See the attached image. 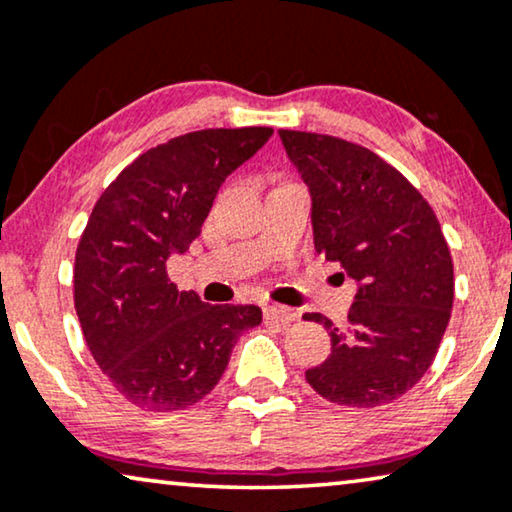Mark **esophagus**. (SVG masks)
Here are the masks:
<instances>
[{"label": "esophagus", "mask_w": 512, "mask_h": 512, "mask_svg": "<svg viewBox=\"0 0 512 512\" xmlns=\"http://www.w3.org/2000/svg\"><path fill=\"white\" fill-rule=\"evenodd\" d=\"M297 318V313L292 311V308H285V306H266L264 308V320L266 322H278V325H290Z\"/></svg>", "instance_id": "1"}]
</instances>
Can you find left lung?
Listing matches in <instances>:
<instances>
[{
	"mask_svg": "<svg viewBox=\"0 0 512 512\" xmlns=\"http://www.w3.org/2000/svg\"><path fill=\"white\" fill-rule=\"evenodd\" d=\"M278 134L311 194L315 250L357 283L345 327L304 315L331 336V355L306 380L338 406H383L427 373L441 345L455 299L448 243L422 194L369 148Z\"/></svg>",
	"mask_w": 512,
	"mask_h": 512,
	"instance_id": "1",
	"label": "left lung"
}]
</instances>
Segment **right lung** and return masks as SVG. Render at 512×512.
I'll return each mask as SVG.
<instances>
[{
  "mask_svg": "<svg viewBox=\"0 0 512 512\" xmlns=\"http://www.w3.org/2000/svg\"><path fill=\"white\" fill-rule=\"evenodd\" d=\"M271 127L201 129L136 157L97 199L74 266L85 343L115 390L143 410L192 406L218 385L257 306H211L178 292L167 259L201 234L225 178Z\"/></svg>",
  "mask_w": 512,
  "mask_h": 512,
  "instance_id": "add662e5",
  "label": "right lung"
}]
</instances>
